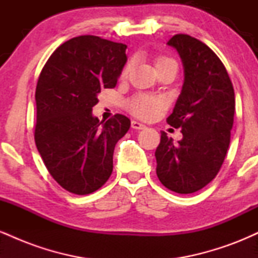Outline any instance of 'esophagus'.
<instances>
[{"label": "esophagus", "instance_id": "34e87169", "mask_svg": "<svg viewBox=\"0 0 258 258\" xmlns=\"http://www.w3.org/2000/svg\"><path fill=\"white\" fill-rule=\"evenodd\" d=\"M132 127H133V128H135V130H144L147 126L144 125V123L139 122V121L133 120V121H132Z\"/></svg>", "mask_w": 258, "mask_h": 258}]
</instances>
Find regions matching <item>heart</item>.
Masks as SVG:
<instances>
[{"instance_id": "1", "label": "heart", "mask_w": 258, "mask_h": 258, "mask_svg": "<svg viewBox=\"0 0 258 258\" xmlns=\"http://www.w3.org/2000/svg\"><path fill=\"white\" fill-rule=\"evenodd\" d=\"M168 64H176V63H174L172 59L170 58L160 57L156 59L155 68L158 69L160 67H164V65H168ZM130 68H131L130 65H126L125 69L122 70V78H126V76L128 75ZM162 106H164V104H162L161 100L149 98V97H146V96H141V97H137V98L133 100L131 104V109L136 115H138V116L144 117V119H152V117L155 116V115L161 110Z\"/></svg>"}]
</instances>
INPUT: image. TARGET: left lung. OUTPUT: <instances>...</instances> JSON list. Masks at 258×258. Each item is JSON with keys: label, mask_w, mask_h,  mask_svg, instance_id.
<instances>
[{"label": "left lung", "mask_w": 258, "mask_h": 258, "mask_svg": "<svg viewBox=\"0 0 258 258\" xmlns=\"http://www.w3.org/2000/svg\"><path fill=\"white\" fill-rule=\"evenodd\" d=\"M178 52L184 82L167 123L182 130L183 138L161 132L156 148V174L167 189L190 194L218 173L230 143L235 111L234 88L226 68L210 47L189 35L167 42Z\"/></svg>", "instance_id": "8db88e82"}]
</instances>
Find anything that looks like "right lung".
Segmentation results:
<instances>
[{
	"instance_id": "right-lung-1",
	"label": "right lung",
	"mask_w": 258,
	"mask_h": 258,
	"mask_svg": "<svg viewBox=\"0 0 258 258\" xmlns=\"http://www.w3.org/2000/svg\"><path fill=\"white\" fill-rule=\"evenodd\" d=\"M127 46L98 36L74 37L58 47L38 78L35 143L47 170L68 191L91 194L112 172L116 143L131 126L125 115L93 116L102 88H114Z\"/></svg>"
}]
</instances>
